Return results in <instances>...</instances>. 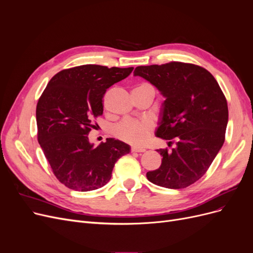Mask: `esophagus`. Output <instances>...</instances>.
Instances as JSON below:
<instances>
[{
  "instance_id": "34e87169",
  "label": "esophagus",
  "mask_w": 253,
  "mask_h": 253,
  "mask_svg": "<svg viewBox=\"0 0 253 253\" xmlns=\"http://www.w3.org/2000/svg\"><path fill=\"white\" fill-rule=\"evenodd\" d=\"M131 152L142 153V152H145V149H143V148H136V147H133V148L131 149Z\"/></svg>"
}]
</instances>
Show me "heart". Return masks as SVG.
Listing matches in <instances>:
<instances>
[{
	"instance_id": "b5f03b06",
	"label": "heart",
	"mask_w": 253,
	"mask_h": 253,
	"mask_svg": "<svg viewBox=\"0 0 253 253\" xmlns=\"http://www.w3.org/2000/svg\"><path fill=\"white\" fill-rule=\"evenodd\" d=\"M153 89V87L150 84L143 83L140 85L136 86L134 89ZM133 89V90H134ZM154 129V126L151 121L149 120H140V121H135V120H129L126 119L121 121L115 127V135H116L118 138L121 140L126 141L134 145H143L147 143L150 139V136Z\"/></svg>"
}]
</instances>
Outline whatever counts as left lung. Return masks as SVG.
<instances>
[{
  "mask_svg": "<svg viewBox=\"0 0 253 253\" xmlns=\"http://www.w3.org/2000/svg\"><path fill=\"white\" fill-rule=\"evenodd\" d=\"M134 74L166 97L156 135L169 140V147L176 144L171 151L157 150L162 165L147 178L164 188H187L203 177L223 147L228 124L223 90L210 72L192 63L137 66Z\"/></svg>",
  "mask_w": 253,
  "mask_h": 253,
  "instance_id": "1",
  "label": "left lung"
}]
</instances>
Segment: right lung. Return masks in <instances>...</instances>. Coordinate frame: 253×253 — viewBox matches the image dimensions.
Returning a JSON list of instances; mask_svg holds the SVG:
<instances>
[{
    "label": "right lung",
    "mask_w": 253,
    "mask_h": 253,
    "mask_svg": "<svg viewBox=\"0 0 253 253\" xmlns=\"http://www.w3.org/2000/svg\"><path fill=\"white\" fill-rule=\"evenodd\" d=\"M133 70L96 64L67 68L53 76L39 98L38 141L53 175L67 188L86 192L103 187L115 163L129 153L126 143L113 138L94 148L88 134L103 114L106 89Z\"/></svg>",
    "instance_id": "obj_1"
}]
</instances>
